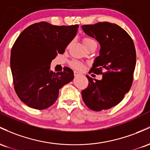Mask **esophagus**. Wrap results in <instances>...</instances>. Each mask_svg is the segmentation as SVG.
<instances>
[{"label":"esophagus","instance_id":"esophagus-1","mask_svg":"<svg viewBox=\"0 0 150 150\" xmlns=\"http://www.w3.org/2000/svg\"><path fill=\"white\" fill-rule=\"evenodd\" d=\"M74 76H81V75H82V74H81L80 73H79V72H77V71H75L74 72Z\"/></svg>","mask_w":150,"mask_h":150}]
</instances>
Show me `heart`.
<instances>
[{
    "instance_id": "heart-1",
    "label": "heart",
    "mask_w": 150,
    "mask_h": 150,
    "mask_svg": "<svg viewBox=\"0 0 150 150\" xmlns=\"http://www.w3.org/2000/svg\"><path fill=\"white\" fill-rule=\"evenodd\" d=\"M83 43L85 46V47L86 48L87 47L89 46L90 45L93 43H96L95 42V40H93V39L89 38H84L83 39ZM71 67H72L73 69H74L76 70L81 71L84 69V64L83 63L79 61H77V60H72L69 63Z\"/></svg>"
}]
</instances>
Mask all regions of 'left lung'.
I'll return each mask as SVG.
<instances>
[{
	"label": "left lung",
	"instance_id": "8db88e82",
	"mask_svg": "<svg viewBox=\"0 0 150 150\" xmlns=\"http://www.w3.org/2000/svg\"><path fill=\"white\" fill-rule=\"evenodd\" d=\"M82 29L100 45V55L89 74L103 76L93 81L86 76L88 85L81 91L82 98L91 110H108L122 101L132 84L136 64L134 42L125 30L114 23L84 25Z\"/></svg>",
	"mask_w": 150,
	"mask_h": 150
}]
</instances>
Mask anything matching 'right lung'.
I'll return each mask as SVG.
<instances>
[{"instance_id":"add662e5","label":"right lung","mask_w":150,"mask_h":150,"mask_svg":"<svg viewBox=\"0 0 150 150\" xmlns=\"http://www.w3.org/2000/svg\"><path fill=\"white\" fill-rule=\"evenodd\" d=\"M78 28L40 22L25 28L17 38L11 50V69L15 91L27 105L47 108L57 100L59 89L73 80L70 68L55 73L50 65L58 54L64 52Z\"/></svg>"}]
</instances>
